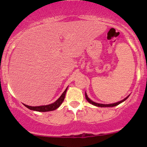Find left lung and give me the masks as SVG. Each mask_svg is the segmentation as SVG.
Instances as JSON below:
<instances>
[{
	"mask_svg": "<svg viewBox=\"0 0 147 147\" xmlns=\"http://www.w3.org/2000/svg\"><path fill=\"white\" fill-rule=\"evenodd\" d=\"M129 96H128V97H126V98H124V100H121V101H119V102H116V103L109 104V105H105V104H99V103H96V102H94L92 101V100H90V99L88 97H87V94H86V92H85V98H86V100H87V102H90V104H92V105H94V106L100 107H115V106H117V105H119V104H120V103H121V102H123L124 101H125V100H127V98H128Z\"/></svg>",
	"mask_w": 147,
	"mask_h": 147,
	"instance_id": "obj_1",
	"label": "left lung"
}]
</instances>
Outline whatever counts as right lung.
Masks as SVG:
<instances>
[{
    "mask_svg": "<svg viewBox=\"0 0 147 147\" xmlns=\"http://www.w3.org/2000/svg\"><path fill=\"white\" fill-rule=\"evenodd\" d=\"M67 90V87L66 88V90H65L64 92L62 94V95L59 97V99H57V100H56L54 103H52L50 105H42V106H37V107H32V106H28V105H24L26 107L28 108L30 110H34L37 111V112H49V111H53L55 109H56L57 108H58L60 106L63 102L64 101L65 94H66Z\"/></svg>",
    "mask_w": 147,
    "mask_h": 147,
    "instance_id": "1",
    "label": "right lung"
}]
</instances>
